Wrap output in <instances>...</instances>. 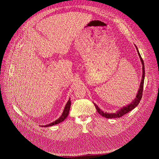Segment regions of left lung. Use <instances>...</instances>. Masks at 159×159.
<instances>
[{"instance_id":"8db88e82","label":"left lung","mask_w":159,"mask_h":159,"mask_svg":"<svg viewBox=\"0 0 159 159\" xmlns=\"http://www.w3.org/2000/svg\"><path fill=\"white\" fill-rule=\"evenodd\" d=\"M136 49H137V53H138V55L140 57V61L142 62V69H143V75H142V80H141V83H140V88H139V90L138 91V93L136 96V98L135 99L131 102V104L126 106L125 107H123L120 110H119V111L117 112L116 113H111V114H109V113H106V112H104L103 111H102L97 105H96L94 104V106L96 107V109L97 110V111L98 112V113L102 116L103 117H106V118H108V119H112V118H119L120 117H122V116L126 114L127 113H128L129 112L131 111L132 109H134L138 104L140 102V101L142 99V93H143V83H144V77H145V68H144V63H143V61L138 51V49L136 47Z\"/></svg>"}]
</instances>
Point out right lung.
I'll return each instance as SVG.
<instances>
[{
	"mask_svg": "<svg viewBox=\"0 0 159 159\" xmlns=\"http://www.w3.org/2000/svg\"><path fill=\"white\" fill-rule=\"evenodd\" d=\"M70 106H71V101H70V99H69L68 102L66 103V106L64 109V111H63V112L61 115V116L58 119H57V120H55V122L51 123V124H49L48 125H43V127H49V126H52V125H54L55 124H58L59 123H60L61 122H63L68 116V114H69V112H70Z\"/></svg>",
	"mask_w": 159,
	"mask_h": 159,
	"instance_id": "add662e5",
	"label": "right lung"
}]
</instances>
